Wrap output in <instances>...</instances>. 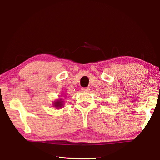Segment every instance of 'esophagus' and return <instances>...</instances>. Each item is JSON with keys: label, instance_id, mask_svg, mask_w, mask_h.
Here are the masks:
<instances>
[{"label": "esophagus", "instance_id": "obj_1", "mask_svg": "<svg viewBox=\"0 0 160 160\" xmlns=\"http://www.w3.org/2000/svg\"><path fill=\"white\" fill-rule=\"evenodd\" d=\"M89 88H88V87H83V88H82V91L83 92H89Z\"/></svg>", "mask_w": 160, "mask_h": 160}]
</instances>
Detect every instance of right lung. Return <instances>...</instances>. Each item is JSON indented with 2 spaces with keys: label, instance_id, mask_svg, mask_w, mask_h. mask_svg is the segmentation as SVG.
<instances>
[{
  "label": "right lung",
  "instance_id": "add662e5",
  "mask_svg": "<svg viewBox=\"0 0 160 160\" xmlns=\"http://www.w3.org/2000/svg\"><path fill=\"white\" fill-rule=\"evenodd\" d=\"M53 107H54L56 109H61L64 105V101L62 98H59L58 99H56L53 102Z\"/></svg>",
  "mask_w": 160,
  "mask_h": 160
}]
</instances>
